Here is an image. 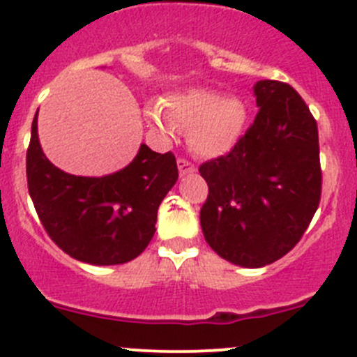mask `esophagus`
Segmentation results:
<instances>
[{
	"label": "esophagus",
	"mask_w": 357,
	"mask_h": 357,
	"mask_svg": "<svg viewBox=\"0 0 357 357\" xmlns=\"http://www.w3.org/2000/svg\"><path fill=\"white\" fill-rule=\"evenodd\" d=\"M178 169H179V174L185 176V174H193V172L197 171L195 165L192 164V162H188L186 158H178Z\"/></svg>",
	"instance_id": "obj_1"
}]
</instances>
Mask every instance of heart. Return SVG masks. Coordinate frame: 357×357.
I'll return each mask as SVG.
<instances>
[{
    "label": "heart",
    "instance_id": "obj_1",
    "mask_svg": "<svg viewBox=\"0 0 357 357\" xmlns=\"http://www.w3.org/2000/svg\"><path fill=\"white\" fill-rule=\"evenodd\" d=\"M188 129L186 139L197 155L218 157L229 152L247 121V109L240 100L226 98L211 89H190L164 100V112L157 107L146 110L150 126L162 136L172 131L171 123Z\"/></svg>",
    "mask_w": 357,
    "mask_h": 357
}]
</instances>
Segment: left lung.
Returning a JSON list of instances; mask_svg holds the SVG:
<instances>
[{
  "label": "left lung",
  "mask_w": 357,
  "mask_h": 357,
  "mask_svg": "<svg viewBox=\"0 0 357 357\" xmlns=\"http://www.w3.org/2000/svg\"><path fill=\"white\" fill-rule=\"evenodd\" d=\"M259 112L228 155L200 165L205 242L231 264L262 268L290 252L321 199L318 126L285 82L254 86Z\"/></svg>",
  "instance_id": "8db88e82"
}]
</instances>
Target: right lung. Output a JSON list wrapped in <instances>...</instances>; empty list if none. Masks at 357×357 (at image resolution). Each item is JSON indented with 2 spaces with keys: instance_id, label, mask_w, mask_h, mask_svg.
<instances>
[{
  "instance_id": "add662e5",
  "label": "right lung",
  "mask_w": 357,
  "mask_h": 357,
  "mask_svg": "<svg viewBox=\"0 0 357 357\" xmlns=\"http://www.w3.org/2000/svg\"><path fill=\"white\" fill-rule=\"evenodd\" d=\"M176 181L174 155L146 145L114 174L63 172L43 153L36 112L27 149L29 195L50 238L77 261L114 266L138 257L153 238L158 205Z\"/></svg>"
}]
</instances>
